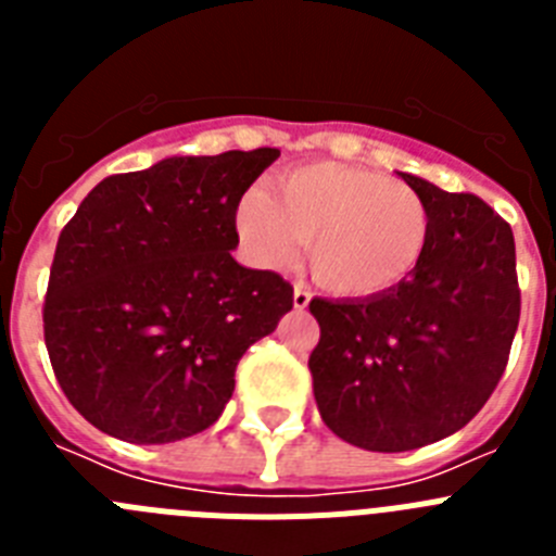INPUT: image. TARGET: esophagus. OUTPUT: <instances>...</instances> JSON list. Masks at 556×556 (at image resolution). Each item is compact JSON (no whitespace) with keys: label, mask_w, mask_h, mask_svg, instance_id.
<instances>
[{"label":"esophagus","mask_w":556,"mask_h":556,"mask_svg":"<svg viewBox=\"0 0 556 556\" xmlns=\"http://www.w3.org/2000/svg\"><path fill=\"white\" fill-rule=\"evenodd\" d=\"M308 303H312V292H308L303 283H294V292H292V306L298 308V312H303V308H308Z\"/></svg>","instance_id":"1"}]
</instances>
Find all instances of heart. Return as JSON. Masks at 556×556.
Masks as SVG:
<instances>
[{"label": "heart", "instance_id": "heart-1", "mask_svg": "<svg viewBox=\"0 0 556 556\" xmlns=\"http://www.w3.org/2000/svg\"><path fill=\"white\" fill-rule=\"evenodd\" d=\"M236 233L258 267L281 269L308 239V267L339 298H378L412 278L431 242L424 198L365 166L314 161L250 189Z\"/></svg>", "mask_w": 556, "mask_h": 556}]
</instances>
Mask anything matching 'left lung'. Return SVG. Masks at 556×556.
Segmentation results:
<instances>
[{
	"label": "left lung",
	"mask_w": 556,
	"mask_h": 556,
	"mask_svg": "<svg viewBox=\"0 0 556 556\" xmlns=\"http://www.w3.org/2000/svg\"><path fill=\"white\" fill-rule=\"evenodd\" d=\"M431 214V242L406 283L378 298L308 303L320 342L314 401L345 443L397 454L470 424L507 367L518 331L515 239L476 194L397 172Z\"/></svg>",
	"instance_id": "8db88e82"
}]
</instances>
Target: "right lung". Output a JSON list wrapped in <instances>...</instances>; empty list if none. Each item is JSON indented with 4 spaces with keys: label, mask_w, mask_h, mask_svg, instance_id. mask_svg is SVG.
Wrapping results in <instances>:
<instances>
[{
    "label": "right lung",
    "mask_w": 556,
    "mask_h": 556,
    "mask_svg": "<svg viewBox=\"0 0 556 556\" xmlns=\"http://www.w3.org/2000/svg\"><path fill=\"white\" fill-rule=\"evenodd\" d=\"M278 155H172L88 191L43 303L49 362L88 424L136 445L217 424L239 358L292 308L281 275L230 255L236 203Z\"/></svg>",
    "instance_id": "1"
}]
</instances>
